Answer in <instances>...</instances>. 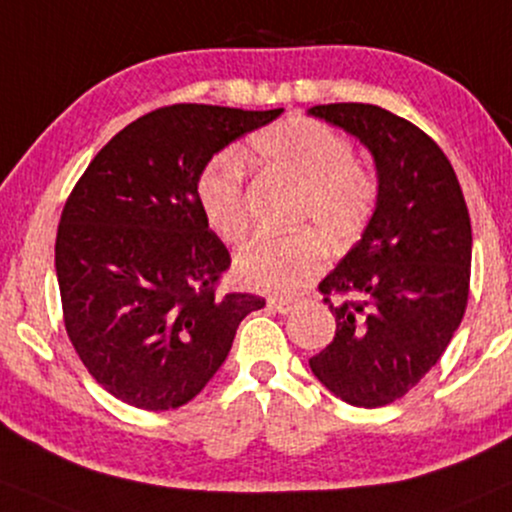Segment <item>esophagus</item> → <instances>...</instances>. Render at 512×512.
Here are the masks:
<instances>
[{
	"instance_id": "1",
	"label": "esophagus",
	"mask_w": 512,
	"mask_h": 512,
	"mask_svg": "<svg viewBox=\"0 0 512 512\" xmlns=\"http://www.w3.org/2000/svg\"><path fill=\"white\" fill-rule=\"evenodd\" d=\"M268 306L277 313H289L294 308V301L292 299H268Z\"/></svg>"
}]
</instances>
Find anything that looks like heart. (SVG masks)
Masks as SVG:
<instances>
[{
    "label": "heart",
    "instance_id": "heart-1",
    "mask_svg": "<svg viewBox=\"0 0 512 512\" xmlns=\"http://www.w3.org/2000/svg\"><path fill=\"white\" fill-rule=\"evenodd\" d=\"M256 156L270 170L301 185L296 220L315 225L334 244H351L368 230L380 201V182L368 163L353 156L351 142L323 121L289 116L254 137ZM201 216L230 244L249 235L246 166L235 151L213 156L199 173ZM327 266V244L317 230L289 237H261L237 258V277L266 294H292Z\"/></svg>",
    "mask_w": 512,
    "mask_h": 512
}]
</instances>
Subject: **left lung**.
<instances>
[{"mask_svg": "<svg viewBox=\"0 0 512 512\" xmlns=\"http://www.w3.org/2000/svg\"><path fill=\"white\" fill-rule=\"evenodd\" d=\"M308 113L356 135L380 175V201L363 239L318 285L337 330L308 365L342 401L380 408L437 365L463 320L468 204L439 144L406 118L356 102Z\"/></svg>", "mask_w": 512, "mask_h": 512, "instance_id": "left-lung-1", "label": "left lung"}]
</instances>
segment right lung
Masks as SVG:
<instances>
[{"label": "right lung", "mask_w": 512, "mask_h": 512, "mask_svg": "<svg viewBox=\"0 0 512 512\" xmlns=\"http://www.w3.org/2000/svg\"><path fill=\"white\" fill-rule=\"evenodd\" d=\"M282 109L173 104L144 113L94 156L56 230L66 334L109 394L142 410L192 401L263 296L220 294L232 258L201 216L211 156Z\"/></svg>", "instance_id": "obj_1"}]
</instances>
